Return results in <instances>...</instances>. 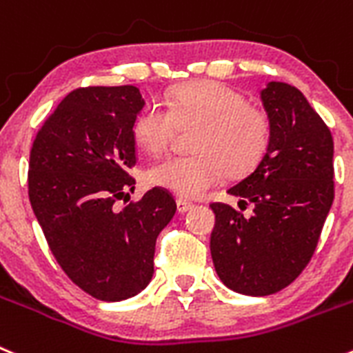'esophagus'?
Listing matches in <instances>:
<instances>
[{
    "label": "esophagus",
    "mask_w": 353,
    "mask_h": 353,
    "mask_svg": "<svg viewBox=\"0 0 353 353\" xmlns=\"http://www.w3.org/2000/svg\"><path fill=\"white\" fill-rule=\"evenodd\" d=\"M176 205H177V212L179 214H184V212H188V210L192 209L193 207V203L192 202H186V200H177L176 202Z\"/></svg>",
    "instance_id": "34e87169"
}]
</instances>
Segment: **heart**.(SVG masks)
I'll list each match as a JSON object with an SVG mask.
<instances>
[{
	"label": "heart",
	"instance_id": "1",
	"mask_svg": "<svg viewBox=\"0 0 353 353\" xmlns=\"http://www.w3.org/2000/svg\"><path fill=\"white\" fill-rule=\"evenodd\" d=\"M193 157H167L148 170V181L181 199H200L219 186L228 172H251L270 143L265 113L242 94L217 81H195L176 88L169 110L148 104L134 121V139L150 154L172 144L179 128H195Z\"/></svg>",
	"mask_w": 353,
	"mask_h": 353
}]
</instances>
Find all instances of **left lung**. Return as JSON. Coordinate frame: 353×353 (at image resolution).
<instances>
[{
	"mask_svg": "<svg viewBox=\"0 0 353 353\" xmlns=\"http://www.w3.org/2000/svg\"><path fill=\"white\" fill-rule=\"evenodd\" d=\"M270 143L256 169L228 190L249 217L212 203L214 268L223 284L247 296L288 288L310 261L334 199L332 137L296 87L268 81L259 92Z\"/></svg>",
	"mask_w": 353,
	"mask_h": 353,
	"instance_id": "left-lung-1",
	"label": "left lung"
}]
</instances>
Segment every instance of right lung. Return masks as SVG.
<instances>
[{
  "instance_id": "obj_1",
  "label": "right lung",
  "mask_w": 353,
  "mask_h": 353,
  "mask_svg": "<svg viewBox=\"0 0 353 353\" xmlns=\"http://www.w3.org/2000/svg\"><path fill=\"white\" fill-rule=\"evenodd\" d=\"M139 88L72 90L39 128L29 158V200L61 268L101 301H123L153 279L154 243L176 214L161 188L136 203L134 121L143 111Z\"/></svg>"
}]
</instances>
